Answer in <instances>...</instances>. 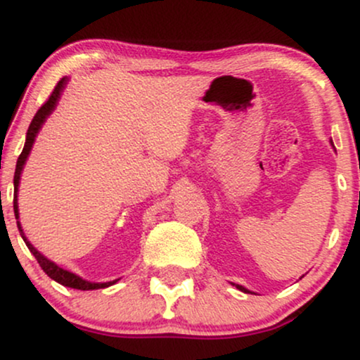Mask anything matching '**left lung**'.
<instances>
[{
    "label": "left lung",
    "mask_w": 360,
    "mask_h": 360,
    "mask_svg": "<svg viewBox=\"0 0 360 360\" xmlns=\"http://www.w3.org/2000/svg\"><path fill=\"white\" fill-rule=\"evenodd\" d=\"M330 143H332V146H333V142H330ZM233 286L237 288V289H240V291H243V292H252V291H249V289H247V288L240 286V284H233Z\"/></svg>",
    "instance_id": "1"
}]
</instances>
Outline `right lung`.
I'll return each mask as SVG.
<instances>
[{
	"label": "right lung",
	"instance_id": "right-lung-1",
	"mask_svg": "<svg viewBox=\"0 0 360 360\" xmlns=\"http://www.w3.org/2000/svg\"><path fill=\"white\" fill-rule=\"evenodd\" d=\"M68 82H69L68 77H62V79L57 82V86L52 91L51 98H49V100L45 101L42 106H40V110L35 113V117H34V120H32L30 127H28V130H27V140H25V146H23L22 154H20L18 160H16V169H15V177H13V184H15L13 210H15V218H16V220H18V218H20V213H18V186H20V179H22V171H23V167H25V162H27L28 155H30L32 147H34V142H35L37 135H39L40 128H42V125L45 123V120L51 117L52 111L56 110L57 103H59V100H60L62 91H64L65 86H68ZM16 223H18V230H20V235H22L23 242L27 243L28 250H30L32 254L35 255L37 262L40 264V267H42L45 274H47L51 279L57 281V283L62 284V286L81 289V291H91V289L108 288V286H111V284L118 283V281H120V279H115V281H108V283H91V281L82 279L81 276L74 274V272H71V271L62 269L60 266H57V264L52 262L51 259H47L44 254H40V252L37 250L30 242H28V238L25 237L23 229H22V225H20V221H16Z\"/></svg>",
	"mask_w": 360,
	"mask_h": 360
}]
</instances>
